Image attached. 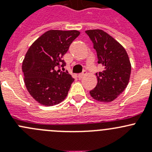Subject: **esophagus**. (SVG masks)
<instances>
[{"label": "esophagus", "mask_w": 152, "mask_h": 152, "mask_svg": "<svg viewBox=\"0 0 152 152\" xmlns=\"http://www.w3.org/2000/svg\"><path fill=\"white\" fill-rule=\"evenodd\" d=\"M85 73H80V74H79L78 75V77H79V79H82V78L84 77V76H85Z\"/></svg>", "instance_id": "esophagus-1"}]
</instances>
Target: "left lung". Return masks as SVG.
<instances>
[{
	"mask_svg": "<svg viewBox=\"0 0 152 152\" xmlns=\"http://www.w3.org/2000/svg\"><path fill=\"white\" fill-rule=\"evenodd\" d=\"M96 50L98 63L104 70L96 73L98 83L90 96L101 102H111L128 85L131 63L125 48L112 36L101 29L86 31Z\"/></svg>",
	"mask_w": 152,
	"mask_h": 152,
	"instance_id": "left-lung-1",
	"label": "left lung"
}]
</instances>
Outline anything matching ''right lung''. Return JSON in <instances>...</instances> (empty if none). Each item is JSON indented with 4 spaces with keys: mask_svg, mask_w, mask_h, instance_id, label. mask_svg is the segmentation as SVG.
<instances>
[{
    "mask_svg": "<svg viewBox=\"0 0 152 152\" xmlns=\"http://www.w3.org/2000/svg\"><path fill=\"white\" fill-rule=\"evenodd\" d=\"M79 34L76 30L48 31L26 52L22 65L24 82L31 96L40 104H58L67 96L74 79L57 68L65 66L62 56Z\"/></svg>",
    "mask_w": 152,
    "mask_h": 152,
    "instance_id": "right-lung-1",
    "label": "right lung"
}]
</instances>
